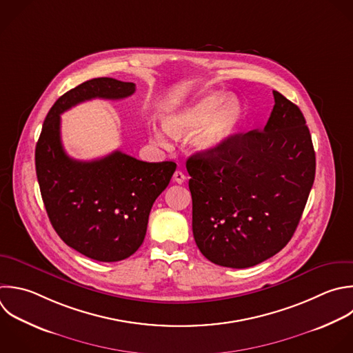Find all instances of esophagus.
Instances as JSON below:
<instances>
[{
	"label": "esophagus",
	"instance_id": "esophagus-1",
	"mask_svg": "<svg viewBox=\"0 0 353 353\" xmlns=\"http://www.w3.org/2000/svg\"><path fill=\"white\" fill-rule=\"evenodd\" d=\"M185 179H186V176H185V174H183L182 171H175V172H174V181H175L176 183H183Z\"/></svg>",
	"mask_w": 353,
	"mask_h": 353
}]
</instances>
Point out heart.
<instances>
[{
	"instance_id": "b5f03b06",
	"label": "heart",
	"mask_w": 353,
	"mask_h": 353,
	"mask_svg": "<svg viewBox=\"0 0 353 353\" xmlns=\"http://www.w3.org/2000/svg\"><path fill=\"white\" fill-rule=\"evenodd\" d=\"M243 119L244 109L236 98H230L228 92L212 91L171 112L164 124L174 137H186L203 126L193 139V146L200 153L211 154L236 134ZM152 137L159 145H168L165 132L157 125L152 127Z\"/></svg>"
}]
</instances>
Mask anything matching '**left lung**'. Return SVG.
<instances>
[{
	"label": "left lung",
	"instance_id": "left-lung-1",
	"mask_svg": "<svg viewBox=\"0 0 353 353\" xmlns=\"http://www.w3.org/2000/svg\"><path fill=\"white\" fill-rule=\"evenodd\" d=\"M273 97L263 131L236 134L218 152L186 161L194 241L219 266L250 268L285 247L314 181L305 117L280 92Z\"/></svg>",
	"mask_w": 353,
	"mask_h": 353
}]
</instances>
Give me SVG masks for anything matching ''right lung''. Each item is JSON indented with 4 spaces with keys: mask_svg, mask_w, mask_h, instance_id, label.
Masks as SVG:
<instances>
[{
    "mask_svg": "<svg viewBox=\"0 0 353 353\" xmlns=\"http://www.w3.org/2000/svg\"><path fill=\"white\" fill-rule=\"evenodd\" d=\"M134 83L88 80L62 95L48 112L36 146V172L48 218L59 237L80 254L117 262L143 243L153 203L176 164L146 163L120 150L92 161L69 157L61 139V114L91 101L123 99Z\"/></svg>",
    "mask_w": 353,
    "mask_h": 353,
    "instance_id": "1",
    "label": "right lung"
}]
</instances>
